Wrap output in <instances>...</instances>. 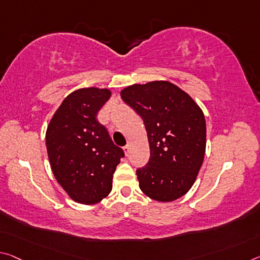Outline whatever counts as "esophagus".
Masks as SVG:
<instances>
[{"mask_svg": "<svg viewBox=\"0 0 260 260\" xmlns=\"http://www.w3.org/2000/svg\"><path fill=\"white\" fill-rule=\"evenodd\" d=\"M129 149H131V145H129V143H128V145H126L125 147H123V151H125L126 155H128Z\"/></svg>", "mask_w": 260, "mask_h": 260, "instance_id": "1", "label": "esophagus"}]
</instances>
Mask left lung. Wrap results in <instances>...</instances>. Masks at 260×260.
<instances>
[{"label": "left lung", "instance_id": "1", "mask_svg": "<svg viewBox=\"0 0 260 260\" xmlns=\"http://www.w3.org/2000/svg\"><path fill=\"white\" fill-rule=\"evenodd\" d=\"M120 96L143 119L149 142L150 158L137 170L140 188L160 203L179 199L194 184L204 162L203 110L168 81L129 85Z\"/></svg>", "mask_w": 260, "mask_h": 260}]
</instances>
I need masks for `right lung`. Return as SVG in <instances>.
Instances as JSON below:
<instances>
[{"label":"right lung","mask_w":260,"mask_h":260,"mask_svg":"<svg viewBox=\"0 0 260 260\" xmlns=\"http://www.w3.org/2000/svg\"><path fill=\"white\" fill-rule=\"evenodd\" d=\"M110 97L109 89L75 90L61 103L47 126L52 171L76 203L93 205L108 197L115 168L125 155L97 120L98 111Z\"/></svg>","instance_id":"1"}]
</instances>
